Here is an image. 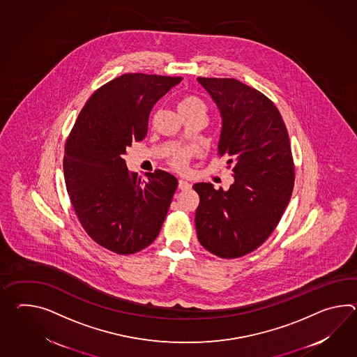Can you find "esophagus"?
<instances>
[{
	"label": "esophagus",
	"mask_w": 357,
	"mask_h": 357,
	"mask_svg": "<svg viewBox=\"0 0 357 357\" xmlns=\"http://www.w3.org/2000/svg\"><path fill=\"white\" fill-rule=\"evenodd\" d=\"M178 187H179V190H190V187H192V184L187 182V181H183V179H181L179 183H178Z\"/></svg>",
	"instance_id": "obj_1"
}]
</instances>
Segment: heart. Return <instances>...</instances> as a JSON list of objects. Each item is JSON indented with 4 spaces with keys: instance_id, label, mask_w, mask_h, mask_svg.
<instances>
[{
    "instance_id": "b5f03b06",
    "label": "heart",
    "mask_w": 357,
    "mask_h": 357,
    "mask_svg": "<svg viewBox=\"0 0 357 357\" xmlns=\"http://www.w3.org/2000/svg\"><path fill=\"white\" fill-rule=\"evenodd\" d=\"M176 107H178L181 115H187V114H193V112L206 114L205 102L197 96L190 95V93L183 95L178 100ZM193 153H195V151L190 150V149H173L167 153V164L179 172H184L188 167Z\"/></svg>"
}]
</instances>
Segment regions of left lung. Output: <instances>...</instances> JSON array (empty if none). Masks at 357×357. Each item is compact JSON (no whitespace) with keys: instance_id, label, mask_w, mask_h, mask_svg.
Wrapping results in <instances>:
<instances>
[{"instance_id":"obj_1","label":"left lung","mask_w":357,"mask_h":357,"mask_svg":"<svg viewBox=\"0 0 357 357\" xmlns=\"http://www.w3.org/2000/svg\"><path fill=\"white\" fill-rule=\"evenodd\" d=\"M198 82L211 95L222 119L218 155L228 159L234 183L215 190L196 183L199 243L222 259L250 254L280 222L294 185L289 137L277 106L260 91L233 78Z\"/></svg>"}]
</instances>
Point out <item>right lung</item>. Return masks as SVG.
<instances>
[{
	"label": "right lung",
	"instance_id": "add662e5",
	"mask_svg": "<svg viewBox=\"0 0 357 357\" xmlns=\"http://www.w3.org/2000/svg\"><path fill=\"white\" fill-rule=\"evenodd\" d=\"M182 77L128 73L96 89L63 151V176L80 225L97 245L119 255L150 246L178 187L174 175L146 178L128 170L124 155L147 135L153 105Z\"/></svg>",
	"mask_w": 357,
	"mask_h": 357
}]
</instances>
